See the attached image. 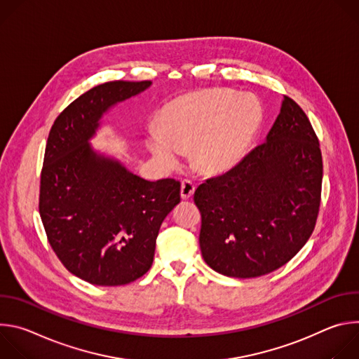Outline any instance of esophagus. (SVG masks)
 Returning <instances> with one entry per match:
<instances>
[{
	"mask_svg": "<svg viewBox=\"0 0 359 359\" xmlns=\"http://www.w3.org/2000/svg\"><path fill=\"white\" fill-rule=\"evenodd\" d=\"M194 189H196V186H194V183L191 182V180H189V179H183L182 180V187H180V196H182V198H190L191 196H193V193H194Z\"/></svg>",
	"mask_w": 359,
	"mask_h": 359,
	"instance_id": "1",
	"label": "esophagus"
}]
</instances>
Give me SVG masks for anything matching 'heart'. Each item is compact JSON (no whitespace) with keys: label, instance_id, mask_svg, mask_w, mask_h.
I'll list each match as a JSON object with an SVG mask.
<instances>
[{"label":"heart","instance_id":"heart-1","mask_svg":"<svg viewBox=\"0 0 359 359\" xmlns=\"http://www.w3.org/2000/svg\"><path fill=\"white\" fill-rule=\"evenodd\" d=\"M263 121V108L252 95L206 89L183 95L163 108L161 125L146 130V144L165 168H173L193 149V159L206 172L234 166L247 151Z\"/></svg>","mask_w":359,"mask_h":359}]
</instances>
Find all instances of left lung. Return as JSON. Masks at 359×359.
I'll return each mask as SVG.
<instances>
[{"mask_svg": "<svg viewBox=\"0 0 359 359\" xmlns=\"http://www.w3.org/2000/svg\"><path fill=\"white\" fill-rule=\"evenodd\" d=\"M321 184L318 137L301 107L284 95L267 142L194 191L204 262L236 278L280 269L314 231Z\"/></svg>", "mask_w": 359, "mask_h": 359, "instance_id": "1", "label": "left lung"}]
</instances>
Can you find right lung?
Returning <instances> with one entry per match:
<instances>
[{
    "label": "right lung",
    "instance_id": "obj_1",
    "mask_svg": "<svg viewBox=\"0 0 359 359\" xmlns=\"http://www.w3.org/2000/svg\"><path fill=\"white\" fill-rule=\"evenodd\" d=\"M150 81H112L82 93L55 119L46 140L39 216L64 267L95 285L129 284L149 271L165 217L180 203V182H147L88 144L97 121Z\"/></svg>",
    "mask_w": 359,
    "mask_h": 359
}]
</instances>
